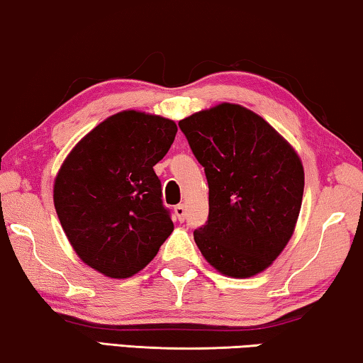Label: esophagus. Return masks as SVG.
Listing matches in <instances>:
<instances>
[{
  "label": "esophagus",
  "mask_w": 363,
  "mask_h": 363,
  "mask_svg": "<svg viewBox=\"0 0 363 363\" xmlns=\"http://www.w3.org/2000/svg\"><path fill=\"white\" fill-rule=\"evenodd\" d=\"M174 213H176V216H177V220L184 221V218H186V205H184V203L176 205V207H174Z\"/></svg>",
  "instance_id": "34e87169"
}]
</instances>
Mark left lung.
<instances>
[{
	"label": "left lung",
	"mask_w": 363,
	"mask_h": 363,
	"mask_svg": "<svg viewBox=\"0 0 363 363\" xmlns=\"http://www.w3.org/2000/svg\"><path fill=\"white\" fill-rule=\"evenodd\" d=\"M208 182V220L194 240L220 274L247 279L285 250L298 220L305 171L298 153L261 116L221 104L179 122Z\"/></svg>",
	"instance_id": "obj_1"
}]
</instances>
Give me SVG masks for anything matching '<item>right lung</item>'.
Wrapping results in <instances>:
<instances>
[{"mask_svg": "<svg viewBox=\"0 0 363 363\" xmlns=\"http://www.w3.org/2000/svg\"><path fill=\"white\" fill-rule=\"evenodd\" d=\"M174 121L140 111L107 117L65 158L53 203L69 245L111 279L147 267L172 233L153 166L174 142Z\"/></svg>", "mask_w": 363, "mask_h": 363, "instance_id": "obj_1", "label": "right lung"}]
</instances>
